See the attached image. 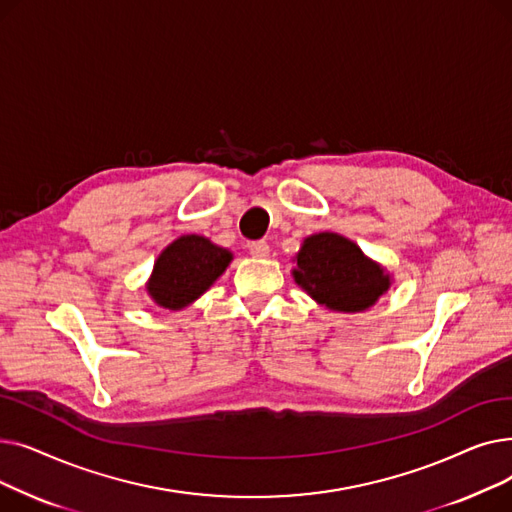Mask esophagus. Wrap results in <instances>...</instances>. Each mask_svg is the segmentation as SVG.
I'll return each mask as SVG.
<instances>
[{"instance_id": "34e87169", "label": "esophagus", "mask_w": 512, "mask_h": 512, "mask_svg": "<svg viewBox=\"0 0 512 512\" xmlns=\"http://www.w3.org/2000/svg\"><path fill=\"white\" fill-rule=\"evenodd\" d=\"M249 253L253 257H267V255H270V245H267L265 240H255L249 245Z\"/></svg>"}]
</instances>
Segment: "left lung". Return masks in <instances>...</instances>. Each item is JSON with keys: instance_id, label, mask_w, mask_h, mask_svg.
I'll return each mask as SVG.
<instances>
[{"instance_id": "left-lung-1", "label": "left lung", "mask_w": 512, "mask_h": 512, "mask_svg": "<svg viewBox=\"0 0 512 512\" xmlns=\"http://www.w3.org/2000/svg\"><path fill=\"white\" fill-rule=\"evenodd\" d=\"M294 280L328 309L355 313L378 301L390 278L355 242L332 232L309 236L297 255Z\"/></svg>"}]
</instances>
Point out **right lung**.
<instances>
[{
	"instance_id": "right-lung-1",
	"label": "right lung",
	"mask_w": 512,
	"mask_h": 512,
	"mask_svg": "<svg viewBox=\"0 0 512 512\" xmlns=\"http://www.w3.org/2000/svg\"><path fill=\"white\" fill-rule=\"evenodd\" d=\"M230 259V251L203 236H180L159 255L147 288L157 305L182 309L224 274Z\"/></svg>"
}]
</instances>
